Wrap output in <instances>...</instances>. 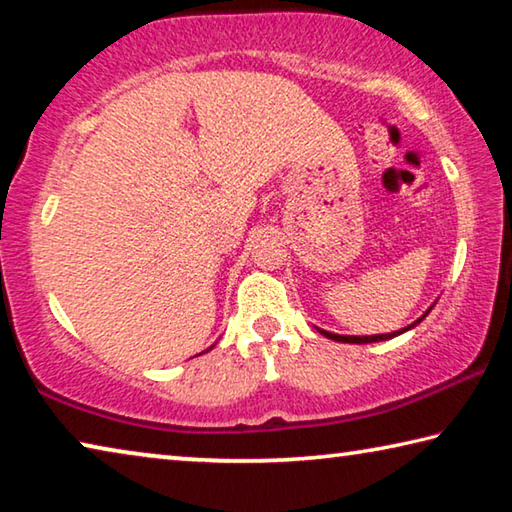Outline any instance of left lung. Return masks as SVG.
<instances>
[{
	"instance_id": "obj_1",
	"label": "left lung",
	"mask_w": 512,
	"mask_h": 512,
	"mask_svg": "<svg viewBox=\"0 0 512 512\" xmlns=\"http://www.w3.org/2000/svg\"><path fill=\"white\" fill-rule=\"evenodd\" d=\"M431 311V309H429ZM427 311V314H429ZM427 314H424L422 318H418L415 320L413 325H409V327H404V329H400V332H393V334H375V336H343V334H332V332H325V329H318L320 334L323 336H327V339H332V341H341V343H377V341H388V339H393V336H397V334H402V332H406V329H411V327H415L418 323H422L424 318H427Z\"/></svg>"
}]
</instances>
